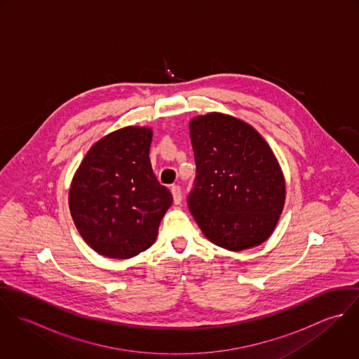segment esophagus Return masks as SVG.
I'll return each mask as SVG.
<instances>
[{"instance_id":"obj_1","label":"esophagus","mask_w":359,"mask_h":359,"mask_svg":"<svg viewBox=\"0 0 359 359\" xmlns=\"http://www.w3.org/2000/svg\"><path fill=\"white\" fill-rule=\"evenodd\" d=\"M171 194H172V199H174V203L175 205H180L181 201H182V192H181V188L178 185H172L171 187Z\"/></svg>"}]
</instances>
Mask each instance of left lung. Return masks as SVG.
<instances>
[{
	"label": "left lung",
	"mask_w": 359,
	"mask_h": 359,
	"mask_svg": "<svg viewBox=\"0 0 359 359\" xmlns=\"http://www.w3.org/2000/svg\"><path fill=\"white\" fill-rule=\"evenodd\" d=\"M196 163L188 205L205 238L226 250L256 248L273 232L286 199L282 168L256 130L211 111L189 121Z\"/></svg>",
	"instance_id": "obj_1"
}]
</instances>
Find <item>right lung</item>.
Here are the masks:
<instances>
[{
    "instance_id": "1",
    "label": "right lung",
    "mask_w": 359,
    "mask_h": 359,
    "mask_svg": "<svg viewBox=\"0 0 359 359\" xmlns=\"http://www.w3.org/2000/svg\"><path fill=\"white\" fill-rule=\"evenodd\" d=\"M152 128L128 126L95 142L69 189V208L84 242L101 256L131 258L149 249L172 203L152 170Z\"/></svg>"
}]
</instances>
